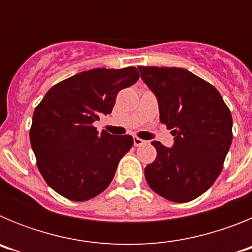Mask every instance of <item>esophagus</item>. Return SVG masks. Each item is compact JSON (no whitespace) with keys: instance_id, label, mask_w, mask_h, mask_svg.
Returning <instances> with one entry per match:
<instances>
[{"instance_id":"esophagus-1","label":"esophagus","mask_w":252,"mask_h":252,"mask_svg":"<svg viewBox=\"0 0 252 252\" xmlns=\"http://www.w3.org/2000/svg\"><path fill=\"white\" fill-rule=\"evenodd\" d=\"M144 144H146L145 140L140 139V137H133V145L135 146H141L144 145Z\"/></svg>"}]
</instances>
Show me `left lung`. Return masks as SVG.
Masks as SVG:
<instances>
[{
	"instance_id": "1",
	"label": "left lung",
	"mask_w": 252,
	"mask_h": 252,
	"mask_svg": "<svg viewBox=\"0 0 252 252\" xmlns=\"http://www.w3.org/2000/svg\"><path fill=\"white\" fill-rule=\"evenodd\" d=\"M155 94L160 122L174 136L166 148L153 141L157 159L145 168L154 192L184 203L203 194L223 168L232 142V116L212 84L183 68L139 66Z\"/></svg>"
}]
</instances>
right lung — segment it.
<instances>
[{
    "label": "right lung",
    "instance_id": "right-lung-1",
    "mask_svg": "<svg viewBox=\"0 0 252 252\" xmlns=\"http://www.w3.org/2000/svg\"><path fill=\"white\" fill-rule=\"evenodd\" d=\"M137 79L133 66L91 69L51 87L35 108L31 148L43 178L60 195L88 201L110 186L133 139L99 133L92 124L112 112L117 93Z\"/></svg>",
    "mask_w": 252,
    "mask_h": 252
}]
</instances>
